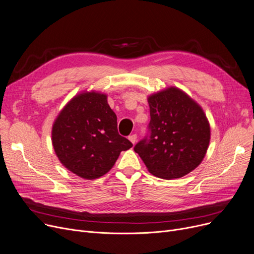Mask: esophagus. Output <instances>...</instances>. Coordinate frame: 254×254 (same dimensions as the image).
I'll list each match as a JSON object with an SVG mask.
<instances>
[{"label": "esophagus", "instance_id": "1", "mask_svg": "<svg viewBox=\"0 0 254 254\" xmlns=\"http://www.w3.org/2000/svg\"><path fill=\"white\" fill-rule=\"evenodd\" d=\"M129 140L131 141V143L132 144H135V141H136V138H137V136H136V134H131V135H129Z\"/></svg>", "mask_w": 254, "mask_h": 254}]
</instances>
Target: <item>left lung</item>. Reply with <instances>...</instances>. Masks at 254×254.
<instances>
[{
	"label": "left lung",
	"mask_w": 254,
	"mask_h": 254,
	"mask_svg": "<svg viewBox=\"0 0 254 254\" xmlns=\"http://www.w3.org/2000/svg\"><path fill=\"white\" fill-rule=\"evenodd\" d=\"M148 103L149 133L134 151L156 177L189 174L201 164L209 145L210 128L203 110L176 87L150 96Z\"/></svg>",
	"instance_id": "left-lung-1"
}]
</instances>
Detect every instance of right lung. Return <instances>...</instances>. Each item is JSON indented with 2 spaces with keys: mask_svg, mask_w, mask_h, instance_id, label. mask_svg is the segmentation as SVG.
<instances>
[{
  "mask_svg": "<svg viewBox=\"0 0 254 254\" xmlns=\"http://www.w3.org/2000/svg\"><path fill=\"white\" fill-rule=\"evenodd\" d=\"M60 162L74 174L95 179L114 167L122 151L132 147L118 132L117 116L104 94L82 93L60 111L52 128Z\"/></svg>",
  "mask_w": 254,
  "mask_h": 254,
  "instance_id": "obj_1",
  "label": "right lung"
}]
</instances>
